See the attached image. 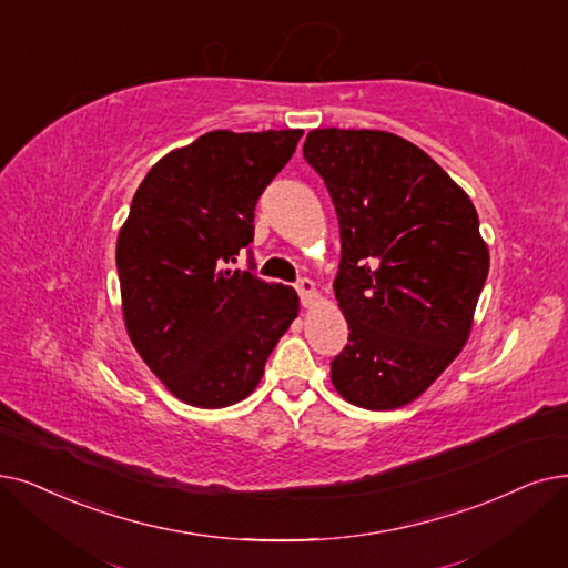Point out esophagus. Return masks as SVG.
I'll return each instance as SVG.
<instances>
[{"instance_id": "esophagus-1", "label": "esophagus", "mask_w": 568, "mask_h": 568, "mask_svg": "<svg viewBox=\"0 0 568 568\" xmlns=\"http://www.w3.org/2000/svg\"><path fill=\"white\" fill-rule=\"evenodd\" d=\"M296 291H298L301 303H303L305 307H310V305L314 303V298H316V286H314L312 280H307V277L298 280V282H296Z\"/></svg>"}]
</instances>
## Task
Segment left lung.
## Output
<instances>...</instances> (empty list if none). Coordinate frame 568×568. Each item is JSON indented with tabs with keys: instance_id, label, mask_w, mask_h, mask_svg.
Instances as JSON below:
<instances>
[{
	"instance_id": "8db88e82",
	"label": "left lung",
	"mask_w": 568,
	"mask_h": 568,
	"mask_svg": "<svg viewBox=\"0 0 568 568\" xmlns=\"http://www.w3.org/2000/svg\"><path fill=\"white\" fill-rule=\"evenodd\" d=\"M305 161L339 223L335 298L349 343L331 361L339 396L394 410L466 345L489 272L470 197L419 146L384 130H312Z\"/></svg>"
}]
</instances>
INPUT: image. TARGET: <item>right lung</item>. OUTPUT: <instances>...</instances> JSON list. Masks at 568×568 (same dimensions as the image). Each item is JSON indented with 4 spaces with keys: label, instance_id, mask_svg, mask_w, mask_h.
Returning a JSON list of instances; mask_svg holds the SVG:
<instances>
[{
    "label": "right lung",
    "instance_id": "obj_1",
    "mask_svg": "<svg viewBox=\"0 0 568 568\" xmlns=\"http://www.w3.org/2000/svg\"><path fill=\"white\" fill-rule=\"evenodd\" d=\"M303 130H214L158 161L132 197L116 267L125 328L165 387L195 407L256 389L265 361L298 316L296 291L233 270L254 242L265 186Z\"/></svg>",
    "mask_w": 568,
    "mask_h": 568
}]
</instances>
